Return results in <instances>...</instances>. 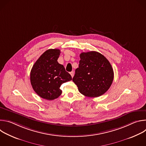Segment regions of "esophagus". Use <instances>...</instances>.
Wrapping results in <instances>:
<instances>
[{"label": "esophagus", "mask_w": 146, "mask_h": 146, "mask_svg": "<svg viewBox=\"0 0 146 146\" xmlns=\"http://www.w3.org/2000/svg\"><path fill=\"white\" fill-rule=\"evenodd\" d=\"M70 73V74H71L72 77H73L74 76V72H73V71H72V72H71Z\"/></svg>", "instance_id": "1"}]
</instances>
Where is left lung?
I'll return each instance as SVG.
<instances>
[{
	"label": "left lung",
	"instance_id": "8db88e82",
	"mask_svg": "<svg viewBox=\"0 0 146 146\" xmlns=\"http://www.w3.org/2000/svg\"><path fill=\"white\" fill-rule=\"evenodd\" d=\"M80 57L73 81L79 92L86 96L95 98L102 95L109 89L114 78L109 61L96 51L82 52Z\"/></svg>",
	"mask_w": 146,
	"mask_h": 146
}]
</instances>
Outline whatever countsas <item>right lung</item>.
Wrapping results in <instances>:
<instances>
[{"label": "right lung", "mask_w": 146, "mask_h": 146, "mask_svg": "<svg viewBox=\"0 0 146 146\" xmlns=\"http://www.w3.org/2000/svg\"><path fill=\"white\" fill-rule=\"evenodd\" d=\"M60 51L59 49L46 51L33 65L30 74L33 90L41 98L54 100L62 94L60 87L72 80L70 74L57 60Z\"/></svg>", "instance_id": "obj_1"}]
</instances>
